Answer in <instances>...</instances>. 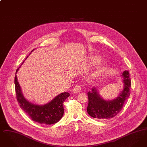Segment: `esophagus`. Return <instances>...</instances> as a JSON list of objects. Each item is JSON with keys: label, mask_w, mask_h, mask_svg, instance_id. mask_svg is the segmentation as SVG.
I'll return each mask as SVG.
<instances>
[{"label": "esophagus", "mask_w": 147, "mask_h": 147, "mask_svg": "<svg viewBox=\"0 0 147 147\" xmlns=\"http://www.w3.org/2000/svg\"><path fill=\"white\" fill-rule=\"evenodd\" d=\"M82 89V86L80 84H77L74 86V88H73V91L75 92V93H78L79 92L81 91Z\"/></svg>", "instance_id": "1"}]
</instances>
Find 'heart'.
<instances>
[{
  "instance_id": "heart-1",
  "label": "heart",
  "mask_w": 147,
  "mask_h": 147,
  "mask_svg": "<svg viewBox=\"0 0 147 147\" xmlns=\"http://www.w3.org/2000/svg\"><path fill=\"white\" fill-rule=\"evenodd\" d=\"M102 69H100L99 70H98V73H100V72H101V71H102Z\"/></svg>"
}]
</instances>
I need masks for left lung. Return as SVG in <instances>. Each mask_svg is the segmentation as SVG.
<instances>
[{
    "mask_svg": "<svg viewBox=\"0 0 147 147\" xmlns=\"http://www.w3.org/2000/svg\"><path fill=\"white\" fill-rule=\"evenodd\" d=\"M124 78V89L119 95L113 100L106 101L100 98L95 88L88 92L89 104L87 107L88 114L94 118L109 119L116 116L121 111L126 100L129 98L131 92V81L129 73L125 70L122 73Z\"/></svg>",
    "mask_w": 147,
    "mask_h": 147,
    "instance_id": "8db88e82",
    "label": "left lung"
}]
</instances>
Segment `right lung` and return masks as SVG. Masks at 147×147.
Returning a JSON list of instances; mask_svg holds the SVG:
<instances>
[{"label":"right lung","instance_id":"add662e5","mask_svg":"<svg viewBox=\"0 0 147 147\" xmlns=\"http://www.w3.org/2000/svg\"><path fill=\"white\" fill-rule=\"evenodd\" d=\"M19 68L16 69V72ZM14 83L16 97L19 106L32 121L42 125H52L58 122L63 117V103L66 98L70 96L68 92H65L60 94L46 105H34L29 102L24 97L16 75L15 77Z\"/></svg>","mask_w":147,"mask_h":147}]
</instances>
